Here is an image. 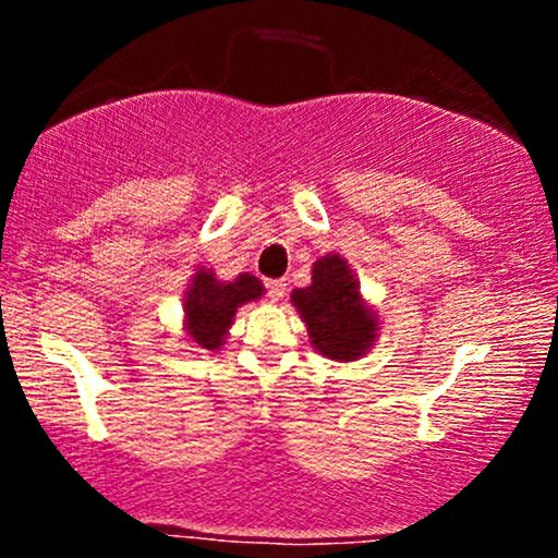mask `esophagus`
Listing matches in <instances>:
<instances>
[{"instance_id":"esophagus-1","label":"esophagus","mask_w":558,"mask_h":558,"mask_svg":"<svg viewBox=\"0 0 558 558\" xmlns=\"http://www.w3.org/2000/svg\"><path fill=\"white\" fill-rule=\"evenodd\" d=\"M267 296L280 301L286 296V280H267Z\"/></svg>"}]
</instances>
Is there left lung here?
Masks as SVG:
<instances>
[{"label":"left lung","mask_w":558,"mask_h":558,"mask_svg":"<svg viewBox=\"0 0 558 558\" xmlns=\"http://www.w3.org/2000/svg\"><path fill=\"white\" fill-rule=\"evenodd\" d=\"M291 304L306 323L315 351L328 360L354 362L373 349L380 330L377 312L362 299L360 280L341 254L319 257L312 265V283L296 288Z\"/></svg>","instance_id":"left-lung-1"}]
</instances>
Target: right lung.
Returning a JSON list of instances; mask_svg holds the SVG:
<instances>
[{"label":"right lung","mask_w":558,"mask_h":558,"mask_svg":"<svg viewBox=\"0 0 558 558\" xmlns=\"http://www.w3.org/2000/svg\"><path fill=\"white\" fill-rule=\"evenodd\" d=\"M265 286L254 275L241 272L235 280H217L213 267H198L183 293V325L196 349L217 351L226 343L239 306L257 301Z\"/></svg>","instance_id":"1"}]
</instances>
